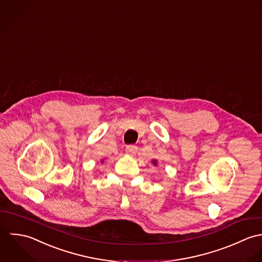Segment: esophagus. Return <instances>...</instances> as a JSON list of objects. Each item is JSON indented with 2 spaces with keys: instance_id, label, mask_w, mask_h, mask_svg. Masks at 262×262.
<instances>
[{
  "instance_id": "obj_1",
  "label": "esophagus",
  "mask_w": 262,
  "mask_h": 262,
  "mask_svg": "<svg viewBox=\"0 0 262 262\" xmlns=\"http://www.w3.org/2000/svg\"><path fill=\"white\" fill-rule=\"evenodd\" d=\"M125 152H126V154H127V155H129V156H134V155H136V154H137V152H138V148H137L136 146H127V147H126V149H125Z\"/></svg>"
}]
</instances>
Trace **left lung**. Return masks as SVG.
Returning a JSON list of instances; mask_svg holds the SVG:
<instances>
[{
    "instance_id": "obj_1",
    "label": "left lung",
    "mask_w": 262,
    "mask_h": 262,
    "mask_svg": "<svg viewBox=\"0 0 262 262\" xmlns=\"http://www.w3.org/2000/svg\"><path fill=\"white\" fill-rule=\"evenodd\" d=\"M151 162H152V164H153V165H154V166H157L158 160H156V159H153V160H152V161H151Z\"/></svg>"
}]
</instances>
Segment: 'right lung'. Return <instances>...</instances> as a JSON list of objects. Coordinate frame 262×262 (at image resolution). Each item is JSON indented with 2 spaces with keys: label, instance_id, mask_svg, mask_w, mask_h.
<instances>
[{
  "label": "right lung",
  "instance_id": "right-lung-1",
  "mask_svg": "<svg viewBox=\"0 0 262 262\" xmlns=\"http://www.w3.org/2000/svg\"><path fill=\"white\" fill-rule=\"evenodd\" d=\"M101 163H104V161H103V160H101Z\"/></svg>",
  "mask_w": 262,
  "mask_h": 262
}]
</instances>
